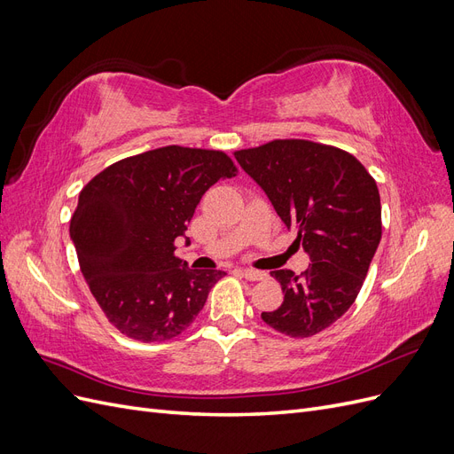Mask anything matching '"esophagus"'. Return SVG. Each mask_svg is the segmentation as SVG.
Here are the masks:
<instances>
[{
  "mask_svg": "<svg viewBox=\"0 0 454 454\" xmlns=\"http://www.w3.org/2000/svg\"><path fill=\"white\" fill-rule=\"evenodd\" d=\"M240 272H242V277L246 278V280H250V282H257V280H263L267 274L265 272H261V270H255V269H240Z\"/></svg>",
  "mask_w": 454,
  "mask_h": 454,
  "instance_id": "34e87169",
  "label": "esophagus"
}]
</instances>
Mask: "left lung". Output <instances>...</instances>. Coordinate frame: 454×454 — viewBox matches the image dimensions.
Masks as SVG:
<instances>
[{
	"label": "left lung",
	"instance_id": "8db88e82",
	"mask_svg": "<svg viewBox=\"0 0 454 454\" xmlns=\"http://www.w3.org/2000/svg\"><path fill=\"white\" fill-rule=\"evenodd\" d=\"M235 159L310 257L299 277L287 269L270 272L284 301L261 318L294 339L320 333L352 307L380 242L373 176L348 151L310 140H272L235 151Z\"/></svg>",
	"mask_w": 454,
	"mask_h": 454
}]
</instances>
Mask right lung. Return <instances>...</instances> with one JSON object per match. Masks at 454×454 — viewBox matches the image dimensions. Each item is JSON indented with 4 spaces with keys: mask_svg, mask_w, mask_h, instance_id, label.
<instances>
[{
    "mask_svg": "<svg viewBox=\"0 0 454 454\" xmlns=\"http://www.w3.org/2000/svg\"><path fill=\"white\" fill-rule=\"evenodd\" d=\"M239 168L223 151L167 145L109 164L81 189L70 237L79 269L122 335L162 342L202 310L223 270L176 257L202 195Z\"/></svg>",
    "mask_w": 454,
    "mask_h": 454,
    "instance_id": "1",
    "label": "right lung"
}]
</instances>
